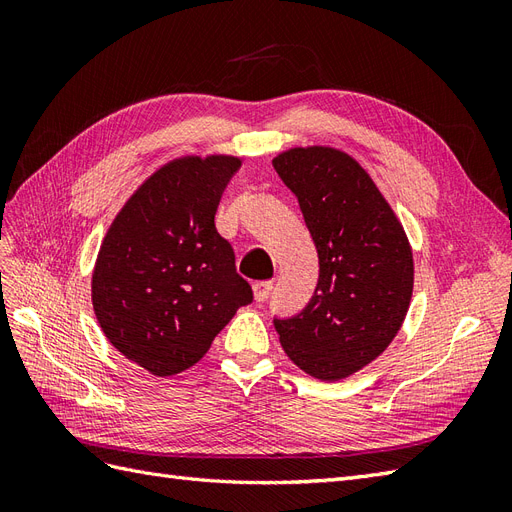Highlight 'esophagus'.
I'll return each instance as SVG.
<instances>
[{"label": "esophagus", "instance_id": "esophagus-1", "mask_svg": "<svg viewBox=\"0 0 512 512\" xmlns=\"http://www.w3.org/2000/svg\"><path fill=\"white\" fill-rule=\"evenodd\" d=\"M252 290H254V299L258 303H262V301L269 299V294L273 290V282H254Z\"/></svg>", "mask_w": 512, "mask_h": 512}]
</instances>
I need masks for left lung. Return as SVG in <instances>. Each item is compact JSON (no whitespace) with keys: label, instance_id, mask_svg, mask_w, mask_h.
I'll return each mask as SVG.
<instances>
[{"label":"left lung","instance_id":"8db88e82","mask_svg":"<svg viewBox=\"0 0 512 512\" xmlns=\"http://www.w3.org/2000/svg\"><path fill=\"white\" fill-rule=\"evenodd\" d=\"M273 168L297 196L318 250V284L299 314L273 316L294 365L318 380H342L393 342L412 299L406 232L374 181L329 147L290 149Z\"/></svg>","mask_w":512,"mask_h":512}]
</instances>
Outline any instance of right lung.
Wrapping results in <instances>:
<instances>
[{"label":"right lung","mask_w":512,"mask_h":512,"mask_svg":"<svg viewBox=\"0 0 512 512\" xmlns=\"http://www.w3.org/2000/svg\"><path fill=\"white\" fill-rule=\"evenodd\" d=\"M239 166L228 156L170 162L106 232L91 282L94 312L108 342L153 376L198 363L237 309L254 301L215 228Z\"/></svg>","instance_id":"obj_1"}]
</instances>
